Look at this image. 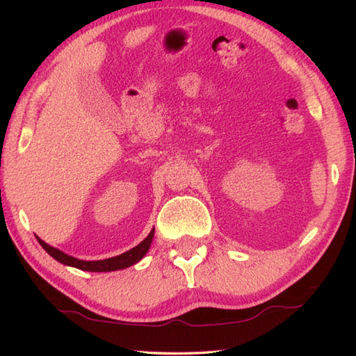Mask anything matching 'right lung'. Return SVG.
I'll use <instances>...</instances> for the list:
<instances>
[{"label": "right lung", "instance_id": "add662e5", "mask_svg": "<svg viewBox=\"0 0 356 356\" xmlns=\"http://www.w3.org/2000/svg\"><path fill=\"white\" fill-rule=\"evenodd\" d=\"M153 237H154V229H151L148 236L143 238L138 246L130 249V251H127V252L116 255V257H111V259L95 260V261L74 259V257L67 255L65 252L59 251V249L47 245L41 238H38V241H40V245L45 249V252H47L50 257H53L56 261L65 264V266L78 268L81 270H88V272H110V270H119V269L130 268V266H133V264L140 261L143 257H145V254L148 252L151 241H153Z\"/></svg>", "mask_w": 356, "mask_h": 356}]
</instances>
